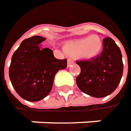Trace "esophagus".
I'll list each match as a JSON object with an SVG mask.
<instances>
[{"mask_svg":"<svg viewBox=\"0 0 131 131\" xmlns=\"http://www.w3.org/2000/svg\"><path fill=\"white\" fill-rule=\"evenodd\" d=\"M74 63V60L71 59H68V66H70L71 65H72Z\"/></svg>","mask_w":131,"mask_h":131,"instance_id":"obj_1","label":"esophagus"}]
</instances>
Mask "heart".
Wrapping results in <instances>:
<instances>
[{"instance_id":"heart-1","label":"heart","mask_w":131,"mask_h":131,"mask_svg":"<svg viewBox=\"0 0 131 131\" xmlns=\"http://www.w3.org/2000/svg\"><path fill=\"white\" fill-rule=\"evenodd\" d=\"M103 48V42L98 35L66 42L64 50L71 56H79L84 59H92L100 53Z\"/></svg>"}]
</instances>
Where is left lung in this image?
<instances>
[{
    "mask_svg": "<svg viewBox=\"0 0 131 131\" xmlns=\"http://www.w3.org/2000/svg\"><path fill=\"white\" fill-rule=\"evenodd\" d=\"M80 74L76 78L78 88L95 98L106 97L118 86L123 74V62L120 48L113 39L103 40V50L95 58L77 61Z\"/></svg>",
    "mask_w": 131,
    "mask_h": 131,
    "instance_id": "obj_1",
    "label": "left lung"
}]
</instances>
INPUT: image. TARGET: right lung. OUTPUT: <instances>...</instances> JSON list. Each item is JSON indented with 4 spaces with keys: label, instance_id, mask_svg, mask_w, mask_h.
<instances>
[{
    "label": "right lung",
    "instance_id": "add662e5",
    "mask_svg": "<svg viewBox=\"0 0 131 131\" xmlns=\"http://www.w3.org/2000/svg\"><path fill=\"white\" fill-rule=\"evenodd\" d=\"M46 39L34 36L24 39L14 52L9 69L12 85L20 97L38 101L51 91L57 71L67 67V60H58L48 48H41Z\"/></svg>",
    "mask_w": 131,
    "mask_h": 131
}]
</instances>
